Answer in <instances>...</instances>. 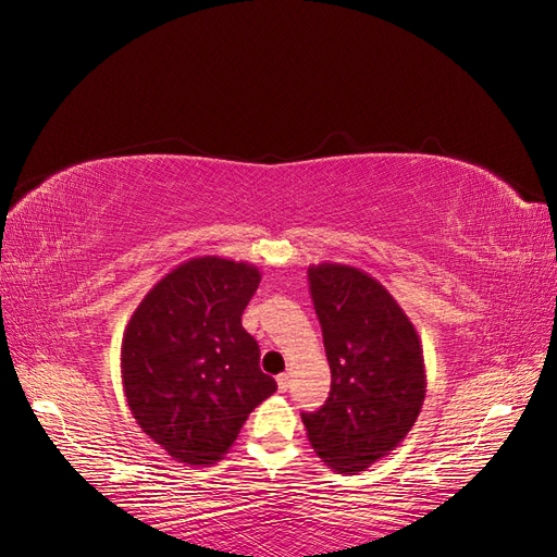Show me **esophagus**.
<instances>
[{"instance_id": "34e87169", "label": "esophagus", "mask_w": 557, "mask_h": 557, "mask_svg": "<svg viewBox=\"0 0 557 557\" xmlns=\"http://www.w3.org/2000/svg\"><path fill=\"white\" fill-rule=\"evenodd\" d=\"M276 385H278L281 393H285V391H288V385H290V376L288 374H278L276 376Z\"/></svg>"}]
</instances>
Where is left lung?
I'll list each match as a JSON object with an SVG mask.
<instances>
[{"label":"left lung","instance_id":"left-lung-1","mask_svg":"<svg viewBox=\"0 0 557 557\" xmlns=\"http://www.w3.org/2000/svg\"><path fill=\"white\" fill-rule=\"evenodd\" d=\"M309 283L332 385L323 407L301 420L318 458L352 474L411 432L428 387L423 346L397 299L362 269L311 264Z\"/></svg>","mask_w":557,"mask_h":557}]
</instances>
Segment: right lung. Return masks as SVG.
I'll return each instance as SVG.
<instances>
[{"mask_svg":"<svg viewBox=\"0 0 557 557\" xmlns=\"http://www.w3.org/2000/svg\"><path fill=\"white\" fill-rule=\"evenodd\" d=\"M260 269L218 256L178 264L146 293L123 334L121 376L137 425L185 465H213L276 391L242 313Z\"/></svg>","mask_w":557,"mask_h":557,"instance_id":"right-lung-1","label":"right lung"}]
</instances>
